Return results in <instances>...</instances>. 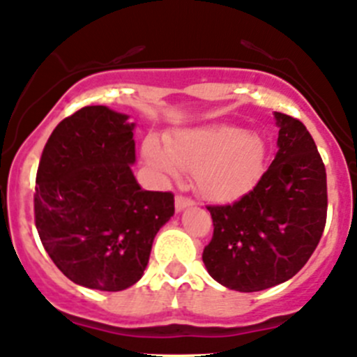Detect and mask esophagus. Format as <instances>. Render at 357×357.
Instances as JSON below:
<instances>
[{"label":"esophagus","mask_w":357,"mask_h":357,"mask_svg":"<svg viewBox=\"0 0 357 357\" xmlns=\"http://www.w3.org/2000/svg\"><path fill=\"white\" fill-rule=\"evenodd\" d=\"M176 211H183L185 208H190V206H194V201L190 197H185V195H176Z\"/></svg>","instance_id":"obj_1"}]
</instances>
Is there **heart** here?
I'll return each instance as SVG.
<instances>
[{
	"label": "heart",
	"mask_w": 357,
	"mask_h": 357,
	"mask_svg": "<svg viewBox=\"0 0 357 357\" xmlns=\"http://www.w3.org/2000/svg\"><path fill=\"white\" fill-rule=\"evenodd\" d=\"M142 156L162 178H176L181 169L194 171V181L206 199L234 201L254 188L264 172L266 144L261 135L241 126L213 125L181 128L165 144L148 137Z\"/></svg>",
	"instance_id": "b5f03b06"
}]
</instances>
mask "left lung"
Wrapping results in <instances>:
<instances>
[{
	"mask_svg": "<svg viewBox=\"0 0 357 357\" xmlns=\"http://www.w3.org/2000/svg\"><path fill=\"white\" fill-rule=\"evenodd\" d=\"M278 151L257 185L234 204L208 206L213 238L202 252L224 287L257 292L284 284L312 257L328 213L326 167L299 119L275 112Z\"/></svg>",
	"mask_w": 357,
	"mask_h": 357,
	"instance_id": "left-lung-1",
	"label": "left lung"
}]
</instances>
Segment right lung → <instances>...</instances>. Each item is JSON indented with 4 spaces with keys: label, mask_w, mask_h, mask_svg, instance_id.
Masks as SVG:
<instances>
[{
    "label": "right lung",
    "mask_w": 357,
    "mask_h": 357,
    "mask_svg": "<svg viewBox=\"0 0 357 357\" xmlns=\"http://www.w3.org/2000/svg\"><path fill=\"white\" fill-rule=\"evenodd\" d=\"M133 123L105 105L63 119L36 172L35 225L42 245L73 284L123 291L137 284L153 239L174 215L171 192L142 190Z\"/></svg>",
    "instance_id": "right-lung-1"
}]
</instances>
